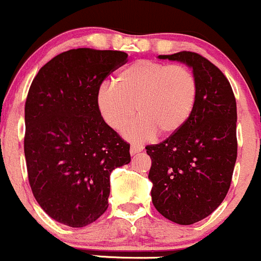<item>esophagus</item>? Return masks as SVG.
Returning <instances> with one entry per match:
<instances>
[{"label":"esophagus","instance_id":"1","mask_svg":"<svg viewBox=\"0 0 261 261\" xmlns=\"http://www.w3.org/2000/svg\"><path fill=\"white\" fill-rule=\"evenodd\" d=\"M142 151H143V146H142V144L133 143L130 146V154H137Z\"/></svg>","mask_w":261,"mask_h":261}]
</instances>
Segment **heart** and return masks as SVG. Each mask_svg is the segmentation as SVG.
Segmentation results:
<instances>
[{"instance_id":"heart-1","label":"heart","mask_w":261,"mask_h":261,"mask_svg":"<svg viewBox=\"0 0 261 261\" xmlns=\"http://www.w3.org/2000/svg\"><path fill=\"white\" fill-rule=\"evenodd\" d=\"M198 96L194 73L182 64H167L139 59L123 68L115 84H104L97 104L105 122L115 130H127L134 141H143L159 133L169 137L189 120Z\"/></svg>"}]
</instances>
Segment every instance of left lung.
Returning <instances> with one entry per match:
<instances>
[{
    "mask_svg": "<svg viewBox=\"0 0 261 261\" xmlns=\"http://www.w3.org/2000/svg\"><path fill=\"white\" fill-rule=\"evenodd\" d=\"M160 58L192 67L198 96L181 129L146 146L152 203L165 218L193 224L215 212L231 187L237 159L236 99L227 77L200 54L184 50Z\"/></svg>",
    "mask_w": 261,
    "mask_h": 261,
    "instance_id": "left-lung-1",
    "label": "left lung"
}]
</instances>
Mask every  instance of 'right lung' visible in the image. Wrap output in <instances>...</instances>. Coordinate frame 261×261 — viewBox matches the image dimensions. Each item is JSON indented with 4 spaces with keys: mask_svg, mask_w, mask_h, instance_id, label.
<instances>
[{
    "mask_svg": "<svg viewBox=\"0 0 261 261\" xmlns=\"http://www.w3.org/2000/svg\"><path fill=\"white\" fill-rule=\"evenodd\" d=\"M119 50L63 51L39 69L25 101L28 179L44 212L84 227L108 208L110 174L129 164V143L105 123L97 104L104 80L127 63Z\"/></svg>",
    "mask_w": 261,
    "mask_h": 261,
    "instance_id": "right-lung-1",
    "label": "right lung"
}]
</instances>
